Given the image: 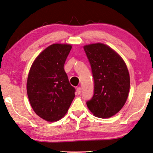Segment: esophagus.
Returning <instances> with one entry per match:
<instances>
[{"instance_id": "esophagus-1", "label": "esophagus", "mask_w": 153, "mask_h": 153, "mask_svg": "<svg viewBox=\"0 0 153 153\" xmlns=\"http://www.w3.org/2000/svg\"><path fill=\"white\" fill-rule=\"evenodd\" d=\"M76 92H77V94H78V95H79V94H80V93H81V87L77 88Z\"/></svg>"}]
</instances>
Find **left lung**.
I'll use <instances>...</instances> for the list:
<instances>
[{
    "label": "left lung",
    "instance_id": "8db88e82",
    "mask_svg": "<svg viewBox=\"0 0 153 153\" xmlns=\"http://www.w3.org/2000/svg\"><path fill=\"white\" fill-rule=\"evenodd\" d=\"M83 49L95 83L87 106L96 117L110 118L120 111L128 97L130 79L127 65L114 50L102 43L85 45Z\"/></svg>",
    "mask_w": 153,
    "mask_h": 153
}]
</instances>
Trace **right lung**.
<instances>
[{"label":"right lung","instance_id":"right-lung-1","mask_svg":"<svg viewBox=\"0 0 153 153\" xmlns=\"http://www.w3.org/2000/svg\"><path fill=\"white\" fill-rule=\"evenodd\" d=\"M71 49L67 44L50 45L35 58L29 71V102L35 114L49 122L64 117L75 97V88L64 70Z\"/></svg>","mask_w":153,"mask_h":153}]
</instances>
